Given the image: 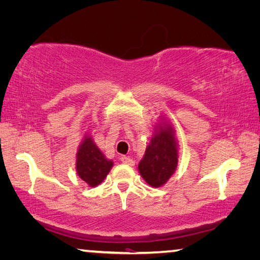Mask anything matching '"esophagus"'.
<instances>
[{
  "label": "esophagus",
  "mask_w": 260,
  "mask_h": 260,
  "mask_svg": "<svg viewBox=\"0 0 260 260\" xmlns=\"http://www.w3.org/2000/svg\"><path fill=\"white\" fill-rule=\"evenodd\" d=\"M121 161L123 164H126V165H130V166H134L135 165L134 159L130 158V157H126V155H123V157L121 158Z\"/></svg>",
  "instance_id": "esophagus-1"
}]
</instances>
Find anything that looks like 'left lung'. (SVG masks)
I'll list each match as a JSON object with an SVG mask.
<instances>
[{
  "mask_svg": "<svg viewBox=\"0 0 260 260\" xmlns=\"http://www.w3.org/2000/svg\"><path fill=\"white\" fill-rule=\"evenodd\" d=\"M177 165L178 145L174 131L170 124H164L157 129L146 147L138 171L150 186L160 187L174 173Z\"/></svg>",
  "mask_w": 260,
  "mask_h": 260,
  "instance_id": "1",
  "label": "left lung"
}]
</instances>
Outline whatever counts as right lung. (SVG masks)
Segmentation results:
<instances>
[{
    "instance_id": "add662e5",
    "label": "right lung",
    "mask_w": 260,
    "mask_h": 260,
    "mask_svg": "<svg viewBox=\"0 0 260 260\" xmlns=\"http://www.w3.org/2000/svg\"><path fill=\"white\" fill-rule=\"evenodd\" d=\"M113 161L105 157L89 136H86L77 152V172L90 187H96L113 167Z\"/></svg>"
}]
</instances>
